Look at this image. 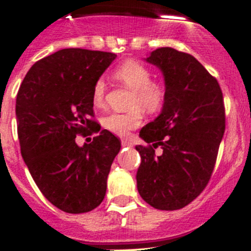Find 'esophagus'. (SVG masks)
Instances as JSON below:
<instances>
[{
    "mask_svg": "<svg viewBox=\"0 0 251 251\" xmlns=\"http://www.w3.org/2000/svg\"><path fill=\"white\" fill-rule=\"evenodd\" d=\"M121 146L123 147H132V142L128 140H121Z\"/></svg>",
    "mask_w": 251,
    "mask_h": 251,
    "instance_id": "obj_1",
    "label": "esophagus"
}]
</instances>
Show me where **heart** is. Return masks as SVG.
<instances>
[{"label": "heart", "mask_w": 251, "mask_h": 251, "mask_svg": "<svg viewBox=\"0 0 251 251\" xmlns=\"http://www.w3.org/2000/svg\"><path fill=\"white\" fill-rule=\"evenodd\" d=\"M114 77L133 91L128 102L130 110L125 113H109L102 118V125L118 136H127L143 121V108L148 113L160 110L165 103L166 87L161 81L151 80L149 68L137 60H126L113 73ZM105 82L100 78L92 88V103L100 108L105 102Z\"/></svg>", "instance_id": "obj_1"}]
</instances>
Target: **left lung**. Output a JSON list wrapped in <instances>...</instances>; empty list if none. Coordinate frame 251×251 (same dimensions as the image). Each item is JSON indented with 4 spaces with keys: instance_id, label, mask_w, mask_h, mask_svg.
<instances>
[{
    "instance_id": "1",
    "label": "left lung",
    "mask_w": 251,
    "mask_h": 251,
    "mask_svg": "<svg viewBox=\"0 0 251 251\" xmlns=\"http://www.w3.org/2000/svg\"><path fill=\"white\" fill-rule=\"evenodd\" d=\"M147 62L163 72L166 98L160 115L141 130L137 189L159 210L182 209L209 183L226 127L217 80L188 53L156 48ZM160 146L163 153L155 155Z\"/></svg>"
}]
</instances>
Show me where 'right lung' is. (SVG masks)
Instances as JSON below:
<instances>
[{"label": "right lung", "instance_id": "add662e5", "mask_svg": "<svg viewBox=\"0 0 251 251\" xmlns=\"http://www.w3.org/2000/svg\"><path fill=\"white\" fill-rule=\"evenodd\" d=\"M116 54L65 48L37 60L17 95L16 115L22 156L41 193L69 214L97 207L120 140L102 130L90 144L76 136L100 131L93 120L92 88Z\"/></svg>", "mask_w": 251, "mask_h": 251}]
</instances>
